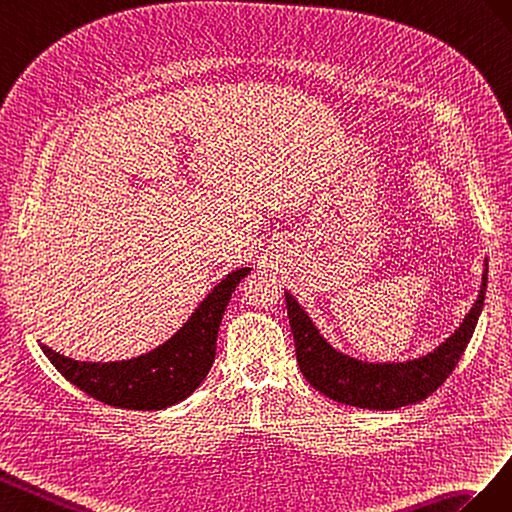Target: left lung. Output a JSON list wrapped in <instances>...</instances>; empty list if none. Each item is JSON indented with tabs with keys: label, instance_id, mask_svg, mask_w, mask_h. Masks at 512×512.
<instances>
[{
	"label": "left lung",
	"instance_id": "8db88e82",
	"mask_svg": "<svg viewBox=\"0 0 512 512\" xmlns=\"http://www.w3.org/2000/svg\"><path fill=\"white\" fill-rule=\"evenodd\" d=\"M487 294V261L483 285L463 324L431 354L407 362H362L337 352L304 313L298 300L285 291L287 315L294 332L296 358L302 375L328 399L364 407V410H399L425 401L457 367L483 311Z\"/></svg>",
	"mask_w": 512,
	"mask_h": 512
}]
</instances>
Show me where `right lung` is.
<instances>
[{
	"label": "right lung",
	"instance_id": "obj_1",
	"mask_svg": "<svg viewBox=\"0 0 512 512\" xmlns=\"http://www.w3.org/2000/svg\"><path fill=\"white\" fill-rule=\"evenodd\" d=\"M248 272L251 268L227 274L169 341L139 358L79 362L42 343L40 349L70 384L100 403L124 410H165L184 401L210 373L216 356L218 326L231 294Z\"/></svg>",
	"mask_w": 512,
	"mask_h": 512
}]
</instances>
